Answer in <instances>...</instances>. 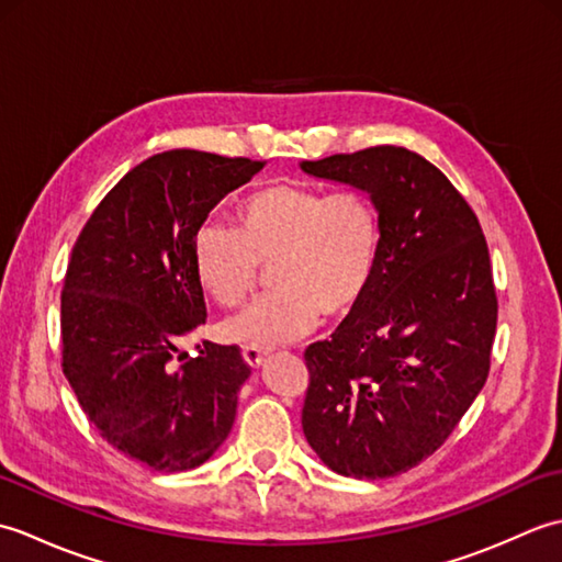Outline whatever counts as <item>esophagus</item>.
Returning a JSON list of instances; mask_svg holds the SVG:
<instances>
[{"label": "esophagus", "mask_w": 562, "mask_h": 562, "mask_svg": "<svg viewBox=\"0 0 562 562\" xmlns=\"http://www.w3.org/2000/svg\"><path fill=\"white\" fill-rule=\"evenodd\" d=\"M241 355H244V360H246V364H248V367L258 369L262 362H266V355H268V350H266V348H260V345H244Z\"/></svg>", "instance_id": "34e87169"}]
</instances>
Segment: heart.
Segmentation results:
<instances>
[{"label":"heart","mask_w":562,"mask_h":562,"mask_svg":"<svg viewBox=\"0 0 562 562\" xmlns=\"http://www.w3.org/2000/svg\"><path fill=\"white\" fill-rule=\"evenodd\" d=\"M236 226L207 220L193 234V270L214 302L238 304L270 266L272 292L220 324L222 338L272 348L306 336L318 318L355 314L372 290L384 229L360 190L270 183L236 202Z\"/></svg>","instance_id":"b5f03b06"}]
</instances>
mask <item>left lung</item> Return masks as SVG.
I'll list each match as a JSON object with an SVG mask.
<instances>
[{
  "label": "left lung",
  "mask_w": 562,
  "mask_h": 562,
  "mask_svg": "<svg viewBox=\"0 0 562 562\" xmlns=\"http://www.w3.org/2000/svg\"><path fill=\"white\" fill-rule=\"evenodd\" d=\"M302 171L364 190L384 229L367 300L304 352V437L330 471L393 479L445 445L491 372V254L469 202L411 149L333 154Z\"/></svg>",
  "instance_id": "8db88e82"
}]
</instances>
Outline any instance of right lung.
Segmentation results:
<instances>
[{
    "instance_id": "add662e5",
    "label": "right lung",
    "mask_w": 562,
    "mask_h": 562,
    "mask_svg": "<svg viewBox=\"0 0 562 562\" xmlns=\"http://www.w3.org/2000/svg\"><path fill=\"white\" fill-rule=\"evenodd\" d=\"M262 166L198 149L154 154L113 186L71 248L63 372L101 437L151 471L195 469L232 432L250 374L241 350L205 342L183 364L176 355L207 318L193 234Z\"/></svg>"
}]
</instances>
